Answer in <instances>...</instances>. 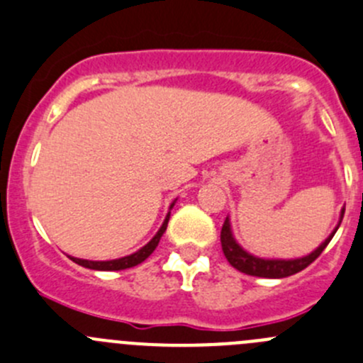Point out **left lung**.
<instances>
[{"instance_id": "left-lung-1", "label": "left lung", "mask_w": 363, "mask_h": 363, "mask_svg": "<svg viewBox=\"0 0 363 363\" xmlns=\"http://www.w3.org/2000/svg\"><path fill=\"white\" fill-rule=\"evenodd\" d=\"M344 218V209L340 211V220L337 223L335 230L318 246L312 253L308 255L300 257V259H260V257L252 255L246 250H242L241 246L238 245V241L234 239L230 230V221L228 218H225V223L221 227V250H223L225 257L230 262V266H234L235 269L245 273V275L250 277H262V279H286V277L296 275L301 269L308 266V264L314 262L319 255L323 253V250L328 246V242L332 241V238L335 235L337 228L340 227V221Z\"/></svg>"}]
</instances>
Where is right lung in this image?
<instances>
[{"label":"right lung","instance_id":"1","mask_svg":"<svg viewBox=\"0 0 363 363\" xmlns=\"http://www.w3.org/2000/svg\"><path fill=\"white\" fill-rule=\"evenodd\" d=\"M172 207H174V203L170 206V209ZM168 220H170V213L167 214V218H164L163 225H161V228L157 230V234L154 235V238L150 239V241L147 242L143 248H140L138 252L131 253V255L121 257V259H113V260H84V259H76V257H70V260H74V262L79 264V266L88 267V269H97V271H121V269H128V267H133V266H138V264H142L143 260H145L147 257L154 252V250H156L161 235H163L164 230H167Z\"/></svg>","mask_w":363,"mask_h":363}]
</instances>
